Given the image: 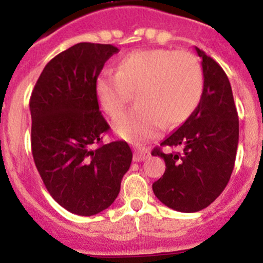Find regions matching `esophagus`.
<instances>
[{
	"instance_id": "1",
	"label": "esophagus",
	"mask_w": 263,
	"mask_h": 263,
	"mask_svg": "<svg viewBox=\"0 0 263 263\" xmlns=\"http://www.w3.org/2000/svg\"><path fill=\"white\" fill-rule=\"evenodd\" d=\"M148 156H149L148 149L140 146V144H136L135 151H134V161L135 162L144 161V159H146Z\"/></svg>"
}]
</instances>
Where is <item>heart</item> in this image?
Here are the masks:
<instances>
[{
  "instance_id": "heart-1",
  "label": "heart",
  "mask_w": 263,
  "mask_h": 263,
  "mask_svg": "<svg viewBox=\"0 0 263 263\" xmlns=\"http://www.w3.org/2000/svg\"><path fill=\"white\" fill-rule=\"evenodd\" d=\"M203 86V69L193 53L147 49L127 54L117 71H102L96 96L102 110L116 117L136 92L138 104L117 117L114 128L126 140L143 141L164 122L172 127L185 121L197 108Z\"/></svg>"
}]
</instances>
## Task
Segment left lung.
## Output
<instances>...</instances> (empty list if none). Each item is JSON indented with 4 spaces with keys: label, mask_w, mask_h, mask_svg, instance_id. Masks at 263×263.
I'll return each instance as SVG.
<instances>
[{
    "label": "left lung",
    "mask_w": 263,
    "mask_h": 263,
    "mask_svg": "<svg viewBox=\"0 0 263 263\" xmlns=\"http://www.w3.org/2000/svg\"><path fill=\"white\" fill-rule=\"evenodd\" d=\"M201 58L204 87L199 105L161 146L178 147L162 157L165 172L153 183L163 204L182 213H195L215 200L228 185L238 143V116L230 81L218 63L195 47Z\"/></svg>",
    "instance_id": "1"
}]
</instances>
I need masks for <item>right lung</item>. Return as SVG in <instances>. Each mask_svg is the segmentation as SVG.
I'll return each instance as SVG.
<instances>
[{"mask_svg": "<svg viewBox=\"0 0 263 263\" xmlns=\"http://www.w3.org/2000/svg\"><path fill=\"white\" fill-rule=\"evenodd\" d=\"M116 53L111 44L73 45L44 66L29 100L35 167L54 200L77 215L107 209L131 165L125 141L102 143L110 126L99 110L96 81Z\"/></svg>", "mask_w": 263, "mask_h": 263, "instance_id": "obj_1", "label": "right lung"}]
</instances>
